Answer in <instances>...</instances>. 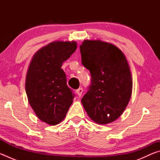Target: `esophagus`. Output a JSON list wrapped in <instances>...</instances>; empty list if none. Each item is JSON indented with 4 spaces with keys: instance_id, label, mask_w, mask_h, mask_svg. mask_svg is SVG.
<instances>
[{
    "instance_id": "34e87169",
    "label": "esophagus",
    "mask_w": 160,
    "mask_h": 160,
    "mask_svg": "<svg viewBox=\"0 0 160 160\" xmlns=\"http://www.w3.org/2000/svg\"><path fill=\"white\" fill-rule=\"evenodd\" d=\"M82 92H83V90L82 88H80L79 89H78V90H76V93L78 94V97H81V95H82Z\"/></svg>"
}]
</instances>
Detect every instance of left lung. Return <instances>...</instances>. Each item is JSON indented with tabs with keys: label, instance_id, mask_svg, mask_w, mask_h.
I'll return each instance as SVG.
<instances>
[{
	"label": "left lung",
	"instance_id": "1",
	"mask_svg": "<svg viewBox=\"0 0 160 160\" xmlns=\"http://www.w3.org/2000/svg\"><path fill=\"white\" fill-rule=\"evenodd\" d=\"M80 48L82 63L91 73V85L81 102L94 122L112 123L122 114L131 97L128 61L116 46L100 40H84Z\"/></svg>",
	"mask_w": 160,
	"mask_h": 160
}]
</instances>
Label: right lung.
Returning a JSON list of instances; mask_svg holds the SVG:
<instances>
[{
  "label": "right lung",
  "mask_w": 160,
  "mask_h": 160,
  "mask_svg": "<svg viewBox=\"0 0 160 160\" xmlns=\"http://www.w3.org/2000/svg\"><path fill=\"white\" fill-rule=\"evenodd\" d=\"M76 48L74 41L51 42L38 51L29 64L25 82L28 101L37 117L49 125L63 120L74 99L61 66Z\"/></svg>",
  "instance_id": "obj_1"
}]
</instances>
